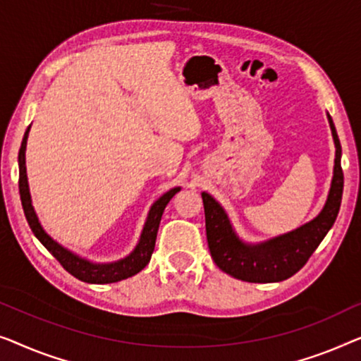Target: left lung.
Here are the masks:
<instances>
[{
    "label": "left lung",
    "instance_id": "left-lung-1",
    "mask_svg": "<svg viewBox=\"0 0 361 361\" xmlns=\"http://www.w3.org/2000/svg\"><path fill=\"white\" fill-rule=\"evenodd\" d=\"M335 144V165L331 190L322 211L312 221L267 242L245 243L233 231L226 211L214 197L202 192L207 245L212 260L222 271L248 283H276L291 278L306 265L309 257L324 240L337 219L343 192V171L340 165L342 147L334 121L327 114Z\"/></svg>",
    "mask_w": 361,
    "mask_h": 361
}]
</instances>
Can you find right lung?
<instances>
[{"label":"right lung","instance_id":"add662e5","mask_svg":"<svg viewBox=\"0 0 361 361\" xmlns=\"http://www.w3.org/2000/svg\"><path fill=\"white\" fill-rule=\"evenodd\" d=\"M30 126L24 134L21 149H19V195H21V202L24 214L29 222V227L32 229L34 235L39 238L40 243L57 258L60 265L67 270L70 275L78 278L80 281L85 283H93V284H106V283H116L126 278L134 276L140 270H144L147 263L150 262L152 253L155 248L157 240V232H159V226L161 221V214H164L166 204H169L171 197L178 192L181 188H171L170 191H166L164 196H160L159 200L154 202V206L150 207L149 216H147L144 231L140 233V240L134 248V252L128 255L123 260L113 262V263H93L86 258L78 257L77 253L70 252L68 248L60 245L59 242H55L47 232L44 231V227L40 226L35 214L32 201H30V192L27 185V173H26V145H27V135H29Z\"/></svg>","mask_w":361,"mask_h":361}]
</instances>
